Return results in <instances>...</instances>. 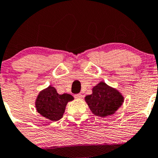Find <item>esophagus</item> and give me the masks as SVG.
<instances>
[{"label":"esophagus","instance_id":"1","mask_svg":"<svg viewBox=\"0 0 158 158\" xmlns=\"http://www.w3.org/2000/svg\"><path fill=\"white\" fill-rule=\"evenodd\" d=\"M83 97V95L81 94H76V95H74V98L76 99H81Z\"/></svg>","mask_w":158,"mask_h":158}]
</instances>
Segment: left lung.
Instances as JSON below:
<instances>
[{
  "instance_id": "1",
  "label": "left lung",
  "mask_w": 158,
  "mask_h": 158,
  "mask_svg": "<svg viewBox=\"0 0 158 158\" xmlns=\"http://www.w3.org/2000/svg\"><path fill=\"white\" fill-rule=\"evenodd\" d=\"M84 99L91 112L103 118L114 114L124 103L123 94L103 81L94 86L92 94Z\"/></svg>"
}]
</instances>
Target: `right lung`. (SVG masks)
I'll return each mask as SVG.
<instances>
[{"mask_svg":"<svg viewBox=\"0 0 158 158\" xmlns=\"http://www.w3.org/2000/svg\"><path fill=\"white\" fill-rule=\"evenodd\" d=\"M73 100L71 94H58L56 89L50 85L39 93L35 102V109L43 117L55 122L62 118L68 103Z\"/></svg>","mask_w":158,"mask_h":158,"instance_id":"1","label":"right lung"}]
</instances>
